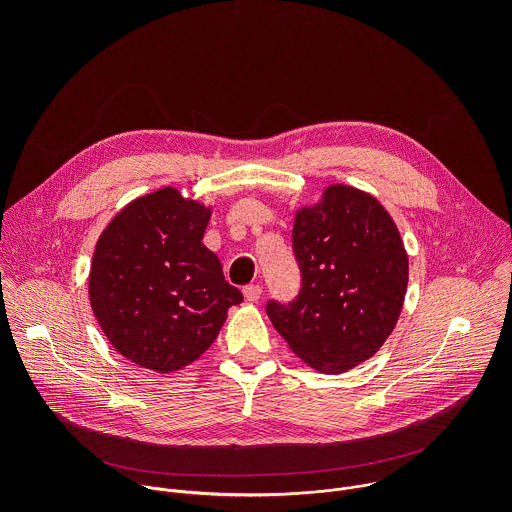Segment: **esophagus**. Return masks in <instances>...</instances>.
Returning a JSON list of instances; mask_svg holds the SVG:
<instances>
[{
  "label": "esophagus",
  "mask_w": 512,
  "mask_h": 512,
  "mask_svg": "<svg viewBox=\"0 0 512 512\" xmlns=\"http://www.w3.org/2000/svg\"><path fill=\"white\" fill-rule=\"evenodd\" d=\"M243 296H245V300L247 302H257L259 298H261V287L259 285H247L245 289H243Z\"/></svg>",
  "instance_id": "obj_1"
}]
</instances>
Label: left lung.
I'll list each match as a JSON object with an SVG mask.
<instances>
[{
    "label": "left lung",
    "instance_id": "1",
    "mask_svg": "<svg viewBox=\"0 0 512 512\" xmlns=\"http://www.w3.org/2000/svg\"><path fill=\"white\" fill-rule=\"evenodd\" d=\"M302 289L267 314L291 352L312 369L340 375L379 352L397 326L409 281V257L385 206L346 184L324 188L294 218Z\"/></svg>",
    "mask_w": 512,
    "mask_h": 512
}]
</instances>
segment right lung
Listing matches in <instances>:
<instances>
[{"label":"right lung","mask_w":512,"mask_h":512,"mask_svg":"<svg viewBox=\"0 0 512 512\" xmlns=\"http://www.w3.org/2000/svg\"><path fill=\"white\" fill-rule=\"evenodd\" d=\"M210 214L212 206L166 186L123 206L97 241L91 308L113 348L143 369L188 367L243 302L202 243Z\"/></svg>","instance_id":"1"}]
</instances>
